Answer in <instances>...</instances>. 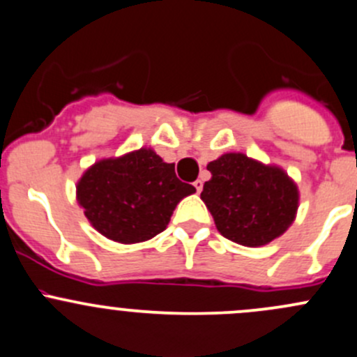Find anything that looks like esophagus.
Returning <instances> with one entry per match:
<instances>
[{
	"label": "esophagus",
	"instance_id": "1",
	"mask_svg": "<svg viewBox=\"0 0 357 357\" xmlns=\"http://www.w3.org/2000/svg\"><path fill=\"white\" fill-rule=\"evenodd\" d=\"M194 187H196L197 192H201V190H203V180H196V182H194Z\"/></svg>",
	"mask_w": 357,
	"mask_h": 357
}]
</instances>
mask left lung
Segmentation results:
<instances>
[{"label": "left lung", "mask_w": 357, "mask_h": 357, "mask_svg": "<svg viewBox=\"0 0 357 357\" xmlns=\"http://www.w3.org/2000/svg\"><path fill=\"white\" fill-rule=\"evenodd\" d=\"M208 170L211 180L204 183L201 199L223 237L258 248L292 225L299 190L282 168L227 153L208 163Z\"/></svg>", "instance_id": "obj_1"}]
</instances>
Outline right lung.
<instances>
[{"instance_id": "right-lung-1", "label": "right lung", "mask_w": 357, "mask_h": 357, "mask_svg": "<svg viewBox=\"0 0 357 357\" xmlns=\"http://www.w3.org/2000/svg\"><path fill=\"white\" fill-rule=\"evenodd\" d=\"M194 192L177 178L175 165L165 163L151 148L98 161L77 183V201L91 225L122 244L163 232L175 206Z\"/></svg>"}]
</instances>
